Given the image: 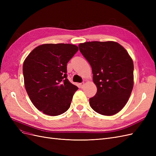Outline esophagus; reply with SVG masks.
<instances>
[{
	"instance_id": "obj_1",
	"label": "esophagus",
	"mask_w": 156,
	"mask_h": 156,
	"mask_svg": "<svg viewBox=\"0 0 156 156\" xmlns=\"http://www.w3.org/2000/svg\"><path fill=\"white\" fill-rule=\"evenodd\" d=\"M84 83L83 82V83H81V84H80V86H81V88H83V87H84Z\"/></svg>"
}]
</instances>
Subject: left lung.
Instances as JSON below:
<instances>
[{
	"mask_svg": "<svg viewBox=\"0 0 156 156\" xmlns=\"http://www.w3.org/2000/svg\"><path fill=\"white\" fill-rule=\"evenodd\" d=\"M79 51L91 66L97 92L89 99L99 114L112 116L126 105L133 87V62L127 51L115 41H88Z\"/></svg>",
	"mask_w": 156,
	"mask_h": 156,
	"instance_id": "1",
	"label": "left lung"
}]
</instances>
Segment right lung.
I'll list each match as a JSON object with an SVG mask.
<instances>
[{"instance_id":"add662e5","label":"right lung","mask_w":156,"mask_h":156,"mask_svg":"<svg viewBox=\"0 0 156 156\" xmlns=\"http://www.w3.org/2000/svg\"><path fill=\"white\" fill-rule=\"evenodd\" d=\"M77 51L73 44H43L25 60V89L33 105L44 114L58 116L69 108L78 88L67 79V64Z\"/></svg>"}]
</instances>
